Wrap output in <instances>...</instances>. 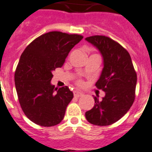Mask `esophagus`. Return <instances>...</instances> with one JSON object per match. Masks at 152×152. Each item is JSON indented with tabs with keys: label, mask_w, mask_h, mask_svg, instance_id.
<instances>
[{
	"label": "esophagus",
	"mask_w": 152,
	"mask_h": 152,
	"mask_svg": "<svg viewBox=\"0 0 152 152\" xmlns=\"http://www.w3.org/2000/svg\"><path fill=\"white\" fill-rule=\"evenodd\" d=\"M74 96H75V97H81L83 96V93H81V92H79V91L75 90V91H74Z\"/></svg>",
	"instance_id": "esophagus-1"
}]
</instances>
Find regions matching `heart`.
<instances>
[{
	"mask_svg": "<svg viewBox=\"0 0 152 152\" xmlns=\"http://www.w3.org/2000/svg\"><path fill=\"white\" fill-rule=\"evenodd\" d=\"M77 85H82V81H80V80H79V81H77Z\"/></svg>",
	"mask_w": 152,
	"mask_h": 152,
	"instance_id": "obj_1",
	"label": "heart"
}]
</instances>
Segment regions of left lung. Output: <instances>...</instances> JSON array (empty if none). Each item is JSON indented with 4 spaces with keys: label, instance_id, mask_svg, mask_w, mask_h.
I'll use <instances>...</instances> for the list:
<instances>
[{
    "label": "left lung",
    "instance_id": "obj_1",
    "mask_svg": "<svg viewBox=\"0 0 152 152\" xmlns=\"http://www.w3.org/2000/svg\"><path fill=\"white\" fill-rule=\"evenodd\" d=\"M86 40L103 56L104 68L96 86L105 92L101 100L94 96V107L86 111V118L91 124L109 126L123 117L133 105L137 73L129 53L120 44L101 35L88 37Z\"/></svg>",
    "mask_w": 152,
    "mask_h": 152
}]
</instances>
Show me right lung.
Here are the masks:
<instances>
[{"label": "right lung", "mask_w": 152, "mask_h": 152, "mask_svg": "<svg viewBox=\"0 0 152 152\" xmlns=\"http://www.w3.org/2000/svg\"><path fill=\"white\" fill-rule=\"evenodd\" d=\"M83 38L78 34L52 31L34 39L22 53L15 72V85L26 117L50 127L64 119L74 94L67 86L51 84L53 71L61 67L73 47Z\"/></svg>", "instance_id": "obj_1"}]
</instances>
